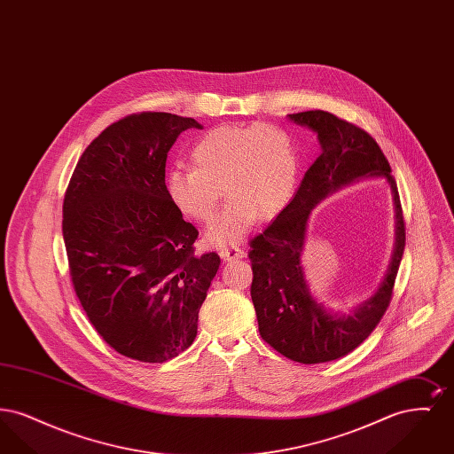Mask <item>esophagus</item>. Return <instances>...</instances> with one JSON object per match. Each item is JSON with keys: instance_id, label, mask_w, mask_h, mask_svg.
<instances>
[{"instance_id": "1", "label": "esophagus", "mask_w": 454, "mask_h": 454, "mask_svg": "<svg viewBox=\"0 0 454 454\" xmlns=\"http://www.w3.org/2000/svg\"><path fill=\"white\" fill-rule=\"evenodd\" d=\"M219 257L226 262H231V260L243 259L245 257V252L241 248H238L235 245H230V247H221L219 248Z\"/></svg>"}]
</instances>
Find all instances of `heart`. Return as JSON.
Segmentation results:
<instances>
[{
	"label": "heart",
	"instance_id": "obj_1",
	"mask_svg": "<svg viewBox=\"0 0 454 454\" xmlns=\"http://www.w3.org/2000/svg\"><path fill=\"white\" fill-rule=\"evenodd\" d=\"M191 156L194 168L168 172L165 191L184 216L202 223L215 216L221 191L230 199L206 231L213 245L238 241L257 217L279 215L298 184V146L278 126H219L195 143Z\"/></svg>",
	"mask_w": 454,
	"mask_h": 454
}]
</instances>
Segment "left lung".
I'll list each match as a JSON object with an SVG mask.
<instances>
[{
	"instance_id": "left-lung-1",
	"label": "left lung",
	"mask_w": 454,
	"mask_h": 454,
	"mask_svg": "<svg viewBox=\"0 0 454 454\" xmlns=\"http://www.w3.org/2000/svg\"><path fill=\"white\" fill-rule=\"evenodd\" d=\"M313 130L322 154L304 173L298 192L263 233L250 239L255 306L262 339L282 356L302 364L335 361L357 346L380 324L391 301L405 250V223L388 160L366 130L325 110L287 115ZM383 176L395 207V248L379 291L347 316L318 302L309 291L301 263L310 209L328 194L364 177Z\"/></svg>"
}]
</instances>
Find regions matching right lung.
I'll use <instances>...</instances> for the list:
<instances>
[{
	"label": "right lung",
	"instance_id": "right-lung-1",
	"mask_svg": "<svg viewBox=\"0 0 454 454\" xmlns=\"http://www.w3.org/2000/svg\"><path fill=\"white\" fill-rule=\"evenodd\" d=\"M191 117L132 114L95 137L63 204L69 274L90 324L108 346L165 363L192 346L216 276L215 252L195 255L199 231L165 191L167 156Z\"/></svg>",
	"mask_w": 454,
	"mask_h": 454
}]
</instances>
